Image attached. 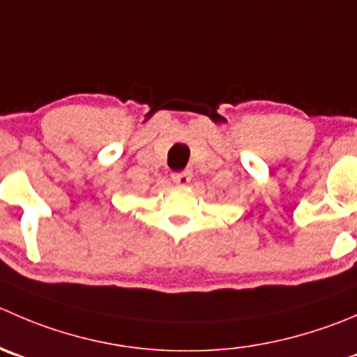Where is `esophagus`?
<instances>
[{
    "label": "esophagus",
    "instance_id": "34e87169",
    "mask_svg": "<svg viewBox=\"0 0 357 357\" xmlns=\"http://www.w3.org/2000/svg\"><path fill=\"white\" fill-rule=\"evenodd\" d=\"M190 179H192V172L190 171H181V172H174V174H172V181H174L176 185L185 186V185H188Z\"/></svg>",
    "mask_w": 357,
    "mask_h": 357
}]
</instances>
